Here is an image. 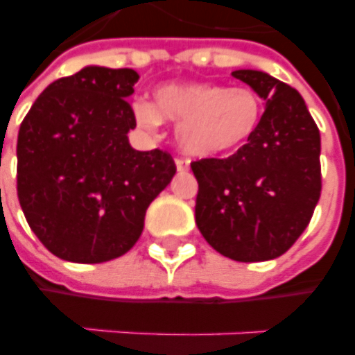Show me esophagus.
I'll use <instances>...</instances> for the list:
<instances>
[{
    "mask_svg": "<svg viewBox=\"0 0 355 355\" xmlns=\"http://www.w3.org/2000/svg\"><path fill=\"white\" fill-rule=\"evenodd\" d=\"M175 168H178V172H187V170H189V160H187V158L178 157L175 158Z\"/></svg>",
    "mask_w": 355,
    "mask_h": 355,
    "instance_id": "1",
    "label": "esophagus"
}]
</instances>
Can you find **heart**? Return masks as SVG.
Returning <instances> with one entry per match:
<instances>
[{"label": "heart", "instance_id": "b5f03b06", "mask_svg": "<svg viewBox=\"0 0 355 355\" xmlns=\"http://www.w3.org/2000/svg\"><path fill=\"white\" fill-rule=\"evenodd\" d=\"M137 124L157 130L164 118L180 122L178 139L197 157L231 155L252 139L262 118V101L250 87H223L206 82L166 84L155 105L133 103Z\"/></svg>", "mask_w": 355, "mask_h": 355}]
</instances>
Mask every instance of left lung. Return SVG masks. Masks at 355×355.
<instances>
[{
    "label": "left lung",
    "instance_id": "1",
    "mask_svg": "<svg viewBox=\"0 0 355 355\" xmlns=\"http://www.w3.org/2000/svg\"><path fill=\"white\" fill-rule=\"evenodd\" d=\"M233 76L266 99V110L235 155L191 162L195 222L225 258L263 262L285 254L310 223L321 195V137L294 87L260 70Z\"/></svg>",
    "mask_w": 355,
    "mask_h": 355
}]
</instances>
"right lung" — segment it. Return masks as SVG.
I'll list each match as a JSON object with an SVG mask.
<instances>
[{
    "mask_svg": "<svg viewBox=\"0 0 355 355\" xmlns=\"http://www.w3.org/2000/svg\"><path fill=\"white\" fill-rule=\"evenodd\" d=\"M139 80L132 69L85 67L44 89L17 141V195L30 230L61 260H114L141 237L145 212L172 182L160 149L135 150L125 101Z\"/></svg>",
    "mask_w": 355,
    "mask_h": 355,
    "instance_id": "right-lung-1",
    "label": "right lung"
}]
</instances>
